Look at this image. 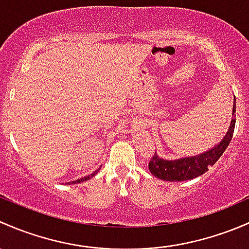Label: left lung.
<instances>
[{
	"instance_id": "left-lung-1",
	"label": "left lung",
	"mask_w": 249,
	"mask_h": 249,
	"mask_svg": "<svg viewBox=\"0 0 249 249\" xmlns=\"http://www.w3.org/2000/svg\"><path fill=\"white\" fill-rule=\"evenodd\" d=\"M236 111V99L234 97V106H232V116ZM235 128V119L232 117L230 122L229 129L223 140L218 145L212 147L206 152L199 153L191 157H183L180 160H164L155 153L148 163V169L155 178L164 181L178 182L196 178L209 170L210 166L213 165L219 160L220 156L227 150L228 145L231 142L232 133Z\"/></svg>"
}]
</instances>
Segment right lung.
Instances as JSON below:
<instances>
[{"instance_id":"right-lung-1","label":"right lung","mask_w":249,"mask_h":249,"mask_svg":"<svg viewBox=\"0 0 249 249\" xmlns=\"http://www.w3.org/2000/svg\"><path fill=\"white\" fill-rule=\"evenodd\" d=\"M94 174H96V173H92V174H91V175H89V176H86V178H80V180H76V181H74V183H75V182H76V183H79V182H83V181H87V180H89V178H92V176H93V175H94Z\"/></svg>"}]
</instances>
